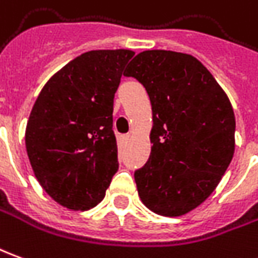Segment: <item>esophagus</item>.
I'll return each instance as SVG.
<instances>
[{"label":"esophagus","mask_w":258,"mask_h":258,"mask_svg":"<svg viewBox=\"0 0 258 258\" xmlns=\"http://www.w3.org/2000/svg\"><path fill=\"white\" fill-rule=\"evenodd\" d=\"M128 140H130V135L128 134L123 135V137H121V141H123V142H128Z\"/></svg>","instance_id":"1"}]
</instances>
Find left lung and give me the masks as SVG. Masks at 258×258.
<instances>
[{
    "label": "left lung",
    "mask_w": 258,
    "mask_h": 258,
    "mask_svg": "<svg viewBox=\"0 0 258 258\" xmlns=\"http://www.w3.org/2000/svg\"><path fill=\"white\" fill-rule=\"evenodd\" d=\"M152 106L151 155L134 172L151 211L180 217L215 190L235 152V113L215 78L190 54L148 50L130 62Z\"/></svg>",
    "instance_id": "left-lung-1"
}]
</instances>
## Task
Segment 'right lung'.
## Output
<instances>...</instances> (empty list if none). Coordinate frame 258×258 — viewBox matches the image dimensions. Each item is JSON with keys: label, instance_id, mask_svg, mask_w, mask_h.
<instances>
[{"label": "right lung", "instance_id": "right-lung-1", "mask_svg": "<svg viewBox=\"0 0 258 258\" xmlns=\"http://www.w3.org/2000/svg\"><path fill=\"white\" fill-rule=\"evenodd\" d=\"M130 50H93L50 78L26 125V151L50 197L74 211L102 201L118 169L113 100Z\"/></svg>", "mask_w": 258, "mask_h": 258}]
</instances>
